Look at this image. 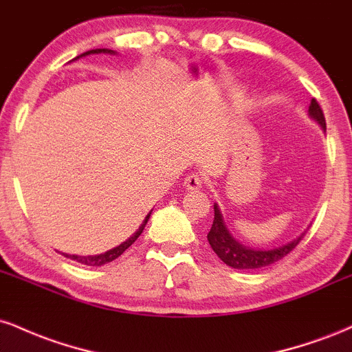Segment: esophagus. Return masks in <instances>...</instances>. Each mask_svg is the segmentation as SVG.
Masks as SVG:
<instances>
[{
	"label": "esophagus",
	"instance_id": "34e87169",
	"mask_svg": "<svg viewBox=\"0 0 352 352\" xmlns=\"http://www.w3.org/2000/svg\"><path fill=\"white\" fill-rule=\"evenodd\" d=\"M184 184L188 190H197L204 185V177H200L199 173H190V175L185 177Z\"/></svg>",
	"mask_w": 352,
	"mask_h": 352
}]
</instances>
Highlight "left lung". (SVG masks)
Listing matches in <instances>:
<instances>
[{"instance_id":"left-lung-1","label":"left lung","mask_w":352,"mask_h":352,"mask_svg":"<svg viewBox=\"0 0 352 352\" xmlns=\"http://www.w3.org/2000/svg\"><path fill=\"white\" fill-rule=\"evenodd\" d=\"M309 116L313 117L316 122L321 125L326 131V120L324 114H322L321 107H319L316 99H311L309 104ZM213 210H215V217H213V225L208 232V243L212 246L213 252L217 253V256L220 258L223 263L235 270H258L265 268V266H270L276 261H280L281 258H285L292 250L301 241V238L305 236V233H301L296 240L289 241V243L278 246V248L273 250H254L250 248V246L241 245L240 241H236L235 238L232 236V233L228 232L227 227L223 223V218H221L220 210H218L217 204L213 205Z\"/></svg>"}]
</instances>
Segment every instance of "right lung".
<instances>
[{"label":"right lung","instance_id":"obj_1","mask_svg":"<svg viewBox=\"0 0 352 352\" xmlns=\"http://www.w3.org/2000/svg\"><path fill=\"white\" fill-rule=\"evenodd\" d=\"M99 52H107V54H114V51H112V50H91V51L84 52V54H80V56L99 54ZM80 56H78V58H76V59H79ZM151 213H152V210H151V212H148V215L145 217V220L142 221V225H140L139 230H137L134 235H132L131 238H127V240H125L124 243H120L119 246H116V248L109 250V252L100 253V254H89V256H78V254H66V256L71 258V260L78 261V263H80V265H87V266H102V265H106V263H111V261H114L116 258H119L120 254H122L125 250H127L129 246L134 243L137 238L140 236V233L144 232L145 225H147L148 218H151Z\"/></svg>","mask_w":352,"mask_h":352}]
</instances>
